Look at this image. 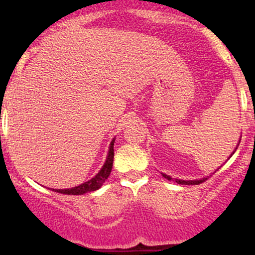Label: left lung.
I'll list each match as a JSON object with an SVG mask.
<instances>
[{
	"instance_id": "left-lung-1",
	"label": "left lung",
	"mask_w": 255,
	"mask_h": 255,
	"mask_svg": "<svg viewBox=\"0 0 255 255\" xmlns=\"http://www.w3.org/2000/svg\"><path fill=\"white\" fill-rule=\"evenodd\" d=\"M238 145H240V143H238ZM233 153H235V152H233ZM231 156H232V154H231ZM162 175H163V177L166 178V179L172 180V178H170L169 175L163 174V173H162ZM205 180H207V178H203V179H200V180H180V179H175V182H177L178 184H183V185H198V184H201V183H204V182H205Z\"/></svg>"
}]
</instances>
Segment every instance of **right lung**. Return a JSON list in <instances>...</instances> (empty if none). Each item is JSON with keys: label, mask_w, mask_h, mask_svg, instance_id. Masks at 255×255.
<instances>
[{"label": "right lung", "mask_w": 255, "mask_h": 255, "mask_svg": "<svg viewBox=\"0 0 255 255\" xmlns=\"http://www.w3.org/2000/svg\"><path fill=\"white\" fill-rule=\"evenodd\" d=\"M113 159H114V140L112 141L109 147V153L108 157H107V161L104 163L103 168L99 170L98 174L96 175L94 178H92L91 180L88 182L83 183V184L75 186V188L71 189H54L56 193H61V194H67V195H82V194L89 193V191H94L97 189L101 188L103 185V183L108 179L110 172H112L113 168Z\"/></svg>", "instance_id": "add662e5"}]
</instances>
